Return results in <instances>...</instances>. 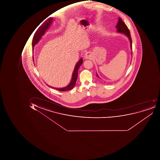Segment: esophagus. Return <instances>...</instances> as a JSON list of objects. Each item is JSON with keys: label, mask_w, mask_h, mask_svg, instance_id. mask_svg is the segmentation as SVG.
I'll use <instances>...</instances> for the list:
<instances>
[{"label": "esophagus", "mask_w": 160, "mask_h": 160, "mask_svg": "<svg viewBox=\"0 0 160 160\" xmlns=\"http://www.w3.org/2000/svg\"><path fill=\"white\" fill-rule=\"evenodd\" d=\"M85 58L86 59H89L90 58V54L88 52H87L85 54Z\"/></svg>", "instance_id": "1"}]
</instances>
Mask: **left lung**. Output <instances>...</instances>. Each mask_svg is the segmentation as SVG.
<instances>
[{
	"label": "left lung",
	"instance_id": "1",
	"mask_svg": "<svg viewBox=\"0 0 160 160\" xmlns=\"http://www.w3.org/2000/svg\"><path fill=\"white\" fill-rule=\"evenodd\" d=\"M116 28H117V32H119V33H123L127 36V38H128V39L129 40L130 43V48L131 49H132V39L131 37L130 32L129 30L128 29L126 24L124 23L123 22H122V20L121 18H119L118 19V22H117V25L116 26ZM132 53V52L131 51V54ZM97 76L98 78H99L98 76V74L96 72Z\"/></svg>",
	"mask_w": 160,
	"mask_h": 160
}]
</instances>
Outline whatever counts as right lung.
<instances>
[{"instance_id": "obj_1", "label": "right lung", "mask_w": 160, "mask_h": 160, "mask_svg": "<svg viewBox=\"0 0 160 160\" xmlns=\"http://www.w3.org/2000/svg\"><path fill=\"white\" fill-rule=\"evenodd\" d=\"M54 18L53 17H50L48 19H47L46 21L39 26L38 29L37 30L36 32H35V35L33 36V39H32V51L33 50L34 47L38 43L39 41L40 40L42 36H44L46 31L48 29L51 23L53 21ZM34 62V61H33ZM82 59L81 58L79 61L76 64L75 67H74V70H73V72H72V76L71 80L70 81L69 85H67L66 87H64L62 88H55L54 87H51L49 85H47L48 87L50 88H53L56 89L57 90H60L61 91H66L68 90H71L75 86L76 84V80L78 79V71L79 68L80 66L82 64Z\"/></svg>"}]
</instances>
